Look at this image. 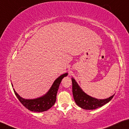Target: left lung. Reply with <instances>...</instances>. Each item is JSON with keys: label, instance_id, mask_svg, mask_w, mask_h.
<instances>
[{"label": "left lung", "instance_id": "left-lung-1", "mask_svg": "<svg viewBox=\"0 0 129 129\" xmlns=\"http://www.w3.org/2000/svg\"><path fill=\"white\" fill-rule=\"evenodd\" d=\"M73 84V94L75 102L81 108L85 110H95L108 103L114 94L106 99H98L86 94L81 89L74 78H71Z\"/></svg>", "mask_w": 129, "mask_h": 129}]
</instances>
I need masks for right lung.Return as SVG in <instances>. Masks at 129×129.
<instances>
[{
  "label": "right lung",
  "instance_id": "right-lung-1",
  "mask_svg": "<svg viewBox=\"0 0 129 129\" xmlns=\"http://www.w3.org/2000/svg\"><path fill=\"white\" fill-rule=\"evenodd\" d=\"M67 74H68L67 73H64L56 79V80L53 83L52 86L49 89L48 92L40 98L35 99H25L19 96V95L13 89L14 92L17 98L18 99L19 102L29 110L31 111L38 112L45 111L52 107L55 103L59 85H60L62 79L64 77H66ZM11 85L12 86H13V84H11Z\"/></svg>",
  "mask_w": 129,
  "mask_h": 129
}]
</instances>
